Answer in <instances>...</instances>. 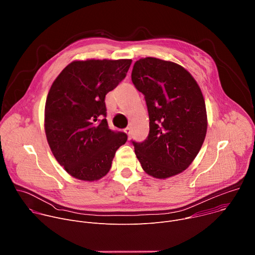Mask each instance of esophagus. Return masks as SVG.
Segmentation results:
<instances>
[{
	"mask_svg": "<svg viewBox=\"0 0 255 255\" xmlns=\"http://www.w3.org/2000/svg\"><path fill=\"white\" fill-rule=\"evenodd\" d=\"M124 131H125V133L128 135V138L130 139V136H131V128H130V127H127Z\"/></svg>",
	"mask_w": 255,
	"mask_h": 255,
	"instance_id": "obj_1",
	"label": "esophagus"
}]
</instances>
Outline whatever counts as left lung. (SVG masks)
Instances as JSON below:
<instances>
[{
    "label": "left lung",
    "instance_id": "8db88e82",
    "mask_svg": "<svg viewBox=\"0 0 255 255\" xmlns=\"http://www.w3.org/2000/svg\"><path fill=\"white\" fill-rule=\"evenodd\" d=\"M131 79L144 95L149 115L147 138L132 141L143 170L161 179L183 172L198 155L207 133L199 85L185 67L155 57L137 60Z\"/></svg>",
    "mask_w": 255,
    "mask_h": 255
}]
</instances>
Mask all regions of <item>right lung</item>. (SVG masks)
<instances>
[{
    "instance_id": "1",
    "label": "right lung",
    "mask_w": 255,
    "mask_h": 255,
    "mask_svg": "<svg viewBox=\"0 0 255 255\" xmlns=\"http://www.w3.org/2000/svg\"><path fill=\"white\" fill-rule=\"evenodd\" d=\"M131 62L75 60L51 85L45 103V134L55 159L71 176L86 181L102 178L127 141L125 133L109 129L105 97L125 79Z\"/></svg>"
}]
</instances>
